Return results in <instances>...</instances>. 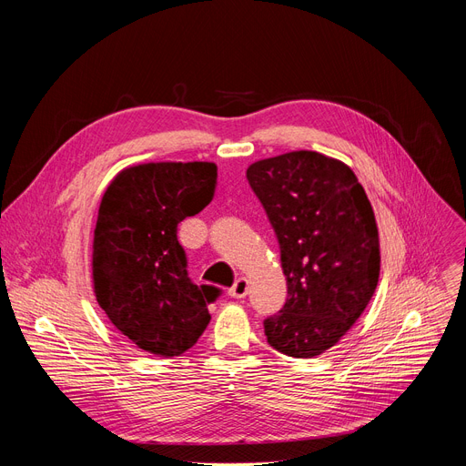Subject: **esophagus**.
Masks as SVG:
<instances>
[{
	"label": "esophagus",
	"instance_id": "obj_1",
	"mask_svg": "<svg viewBox=\"0 0 466 466\" xmlns=\"http://www.w3.org/2000/svg\"><path fill=\"white\" fill-rule=\"evenodd\" d=\"M248 292H249V281H248L246 278H238L236 283L230 287L228 295H230L232 299H246Z\"/></svg>",
	"mask_w": 466,
	"mask_h": 466
}]
</instances>
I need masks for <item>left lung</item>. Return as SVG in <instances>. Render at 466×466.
<instances>
[{"label":"left lung","mask_w":466,"mask_h":466,"mask_svg":"<svg viewBox=\"0 0 466 466\" xmlns=\"http://www.w3.org/2000/svg\"><path fill=\"white\" fill-rule=\"evenodd\" d=\"M278 236L285 306L264 319L268 344L297 359L321 355L369 306L380 278L372 206L350 166L292 151L248 167Z\"/></svg>","instance_id":"8db88e82"}]
</instances>
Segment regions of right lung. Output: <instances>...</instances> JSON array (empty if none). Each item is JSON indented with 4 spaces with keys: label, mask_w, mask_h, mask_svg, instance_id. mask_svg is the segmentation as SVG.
Listing matches in <instances>:
<instances>
[{
    "label": "right lung",
    "mask_w": 466,
    "mask_h": 466,
    "mask_svg": "<svg viewBox=\"0 0 466 466\" xmlns=\"http://www.w3.org/2000/svg\"><path fill=\"white\" fill-rule=\"evenodd\" d=\"M215 183L211 162H151L122 169L104 194L92 253L96 300L143 351L190 350L223 292L192 283L177 239V225L211 202Z\"/></svg>",
    "instance_id": "obj_1"
}]
</instances>
